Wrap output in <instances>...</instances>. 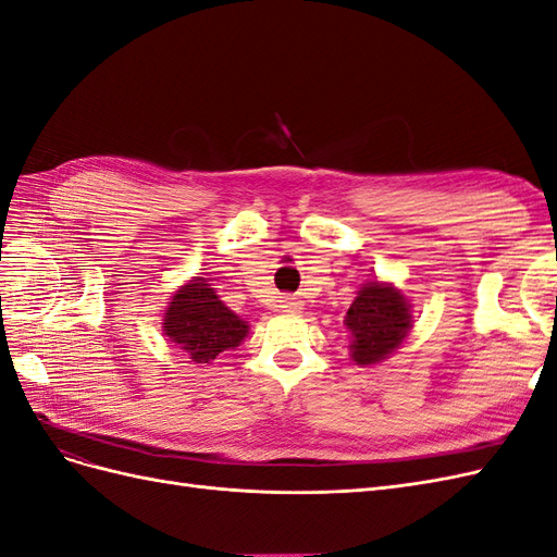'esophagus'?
Wrapping results in <instances>:
<instances>
[{
	"label": "esophagus",
	"mask_w": 557,
	"mask_h": 557,
	"mask_svg": "<svg viewBox=\"0 0 557 557\" xmlns=\"http://www.w3.org/2000/svg\"><path fill=\"white\" fill-rule=\"evenodd\" d=\"M301 299L299 297H283L281 299V309L283 311H290V313H297V311H301Z\"/></svg>",
	"instance_id": "obj_1"
}]
</instances>
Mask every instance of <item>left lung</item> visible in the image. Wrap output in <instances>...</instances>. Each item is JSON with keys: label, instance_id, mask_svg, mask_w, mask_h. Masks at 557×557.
I'll list each match as a JSON object with an SVG mask.
<instances>
[{"label": "left lung", "instance_id": "left-lung-1", "mask_svg": "<svg viewBox=\"0 0 557 557\" xmlns=\"http://www.w3.org/2000/svg\"><path fill=\"white\" fill-rule=\"evenodd\" d=\"M352 334L350 352L358 364H374L393 352L411 330V313L404 295L379 281L367 283L346 313Z\"/></svg>", "mask_w": 557, "mask_h": 557}]
</instances>
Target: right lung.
<instances>
[{
  "mask_svg": "<svg viewBox=\"0 0 557 557\" xmlns=\"http://www.w3.org/2000/svg\"><path fill=\"white\" fill-rule=\"evenodd\" d=\"M162 325L197 364H209L223 350L237 348L248 334V325L218 299L205 278L190 281L172 297Z\"/></svg>",
  "mask_w": 557,
  "mask_h": 557,
  "instance_id": "add662e5",
  "label": "right lung"
}]
</instances>
